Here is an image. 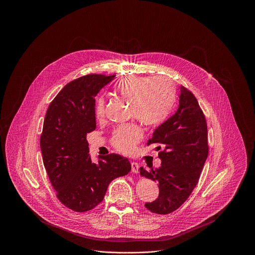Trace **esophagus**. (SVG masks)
Listing matches in <instances>:
<instances>
[{
	"mask_svg": "<svg viewBox=\"0 0 255 255\" xmlns=\"http://www.w3.org/2000/svg\"><path fill=\"white\" fill-rule=\"evenodd\" d=\"M138 170H139V164L137 162H135V161H132L131 162V171L133 173H137Z\"/></svg>",
	"mask_w": 255,
	"mask_h": 255,
	"instance_id": "34e87169",
	"label": "esophagus"
}]
</instances>
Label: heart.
I'll return each mask as SVG.
<instances>
[{
	"label": "heart",
	"instance_id": "obj_1",
	"mask_svg": "<svg viewBox=\"0 0 255 255\" xmlns=\"http://www.w3.org/2000/svg\"><path fill=\"white\" fill-rule=\"evenodd\" d=\"M116 91L131 102V115L147 126L161 123L169 114L174 101L171 82L162 77L145 78L128 76L119 81ZM105 113V98L100 96L95 103V116L102 118ZM142 138V130L135 123L118 127L112 137L114 146L123 153L133 151Z\"/></svg>",
	"mask_w": 255,
	"mask_h": 255
}]
</instances>
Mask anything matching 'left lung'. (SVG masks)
Listing matches in <instances>:
<instances>
[{"label":"left lung","instance_id":"left-lung-1","mask_svg":"<svg viewBox=\"0 0 255 255\" xmlns=\"http://www.w3.org/2000/svg\"><path fill=\"white\" fill-rule=\"evenodd\" d=\"M176 112L160 124L147 144L156 147L161 164L146 170L140 167V175L156 181L158 198L146 207L152 213L164 215L175 211L192 194L208 157V131L206 118L196 97L180 87Z\"/></svg>","mask_w":255,"mask_h":255}]
</instances>
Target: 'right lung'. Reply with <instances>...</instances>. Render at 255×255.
Wrapping results in <instances>:
<instances>
[{
	"label": "right lung",
	"instance_id": "add662e5",
	"mask_svg": "<svg viewBox=\"0 0 255 255\" xmlns=\"http://www.w3.org/2000/svg\"><path fill=\"white\" fill-rule=\"evenodd\" d=\"M116 76L88 75L68 83L50 103L40 137L44 167L59 201L76 212H87L104 199L108 186L128 174V158L116 153L89 154L87 134L96 129L95 97Z\"/></svg>",
	"mask_w": 255,
	"mask_h": 255
}]
</instances>
